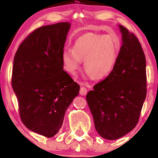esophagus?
Returning a JSON list of instances; mask_svg holds the SVG:
<instances>
[{
    "mask_svg": "<svg viewBox=\"0 0 158 158\" xmlns=\"http://www.w3.org/2000/svg\"><path fill=\"white\" fill-rule=\"evenodd\" d=\"M80 95H85L87 94V89L85 87H81V89H80Z\"/></svg>",
    "mask_w": 158,
    "mask_h": 158,
    "instance_id": "esophagus-1",
    "label": "esophagus"
}]
</instances>
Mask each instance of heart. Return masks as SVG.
I'll return each mask as SVG.
<instances>
[{"instance_id": "obj_1", "label": "heart", "mask_w": 158, "mask_h": 158, "mask_svg": "<svg viewBox=\"0 0 158 158\" xmlns=\"http://www.w3.org/2000/svg\"><path fill=\"white\" fill-rule=\"evenodd\" d=\"M120 51V42L110 35L85 33L76 40L73 49L63 51L64 68L72 75H76L84 60L87 75L103 79L113 70Z\"/></svg>"}]
</instances>
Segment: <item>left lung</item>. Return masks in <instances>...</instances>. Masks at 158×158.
Returning a JSON list of instances; mask_svg holds the SVG:
<instances>
[{"label": "left lung", "mask_w": 158, "mask_h": 158, "mask_svg": "<svg viewBox=\"0 0 158 158\" xmlns=\"http://www.w3.org/2000/svg\"><path fill=\"white\" fill-rule=\"evenodd\" d=\"M118 26L122 46L116 65L86 95L95 130L108 140L123 137L135 127L146 96L143 51L135 35Z\"/></svg>", "instance_id": "1"}]
</instances>
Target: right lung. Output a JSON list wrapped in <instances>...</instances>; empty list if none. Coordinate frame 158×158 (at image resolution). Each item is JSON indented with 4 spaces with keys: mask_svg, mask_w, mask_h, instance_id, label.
<instances>
[{
    "mask_svg": "<svg viewBox=\"0 0 158 158\" xmlns=\"http://www.w3.org/2000/svg\"><path fill=\"white\" fill-rule=\"evenodd\" d=\"M71 23L36 29L19 47L12 84L21 121L33 132L53 137L80 86L63 70L62 53Z\"/></svg>",
    "mask_w": 158,
    "mask_h": 158,
    "instance_id": "add662e5",
    "label": "right lung"
}]
</instances>
